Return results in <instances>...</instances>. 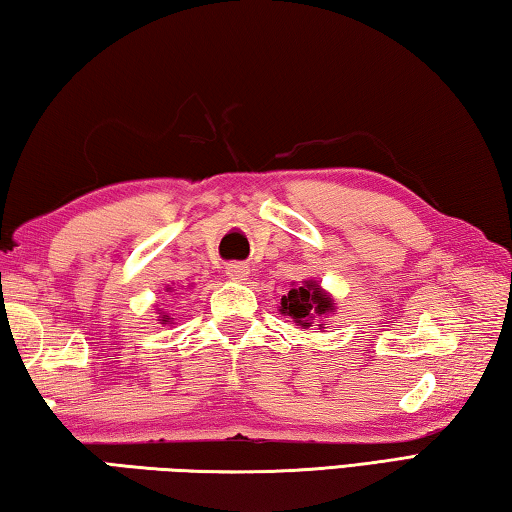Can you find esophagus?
<instances>
[{
	"label": "esophagus",
	"mask_w": 512,
	"mask_h": 512,
	"mask_svg": "<svg viewBox=\"0 0 512 512\" xmlns=\"http://www.w3.org/2000/svg\"><path fill=\"white\" fill-rule=\"evenodd\" d=\"M225 273H228L230 280L244 282V280H248L250 268H248V264H244V262H232V264H228V268H225Z\"/></svg>",
	"instance_id": "34e87169"
}]
</instances>
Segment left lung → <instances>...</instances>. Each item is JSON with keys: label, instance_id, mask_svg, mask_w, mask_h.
I'll use <instances>...</instances> for the list:
<instances>
[{"label": "left lung", "instance_id": "8db88e82", "mask_svg": "<svg viewBox=\"0 0 512 512\" xmlns=\"http://www.w3.org/2000/svg\"><path fill=\"white\" fill-rule=\"evenodd\" d=\"M280 311L284 316H291L296 323L307 329L314 323V318L327 316L329 311H334V300L320 289L316 282H305L302 287H293L287 296H282Z\"/></svg>", "mask_w": 512, "mask_h": 512}]
</instances>
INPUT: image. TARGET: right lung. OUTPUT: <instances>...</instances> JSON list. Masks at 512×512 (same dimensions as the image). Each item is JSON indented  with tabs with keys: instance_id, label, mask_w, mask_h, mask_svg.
Instances as JSON below:
<instances>
[{
	"instance_id": "obj_1",
	"label": "right lung",
	"mask_w": 512,
	"mask_h": 512,
	"mask_svg": "<svg viewBox=\"0 0 512 512\" xmlns=\"http://www.w3.org/2000/svg\"><path fill=\"white\" fill-rule=\"evenodd\" d=\"M160 320H162V325H167V323H171V318H169V316H164V314L160 316Z\"/></svg>"
}]
</instances>
